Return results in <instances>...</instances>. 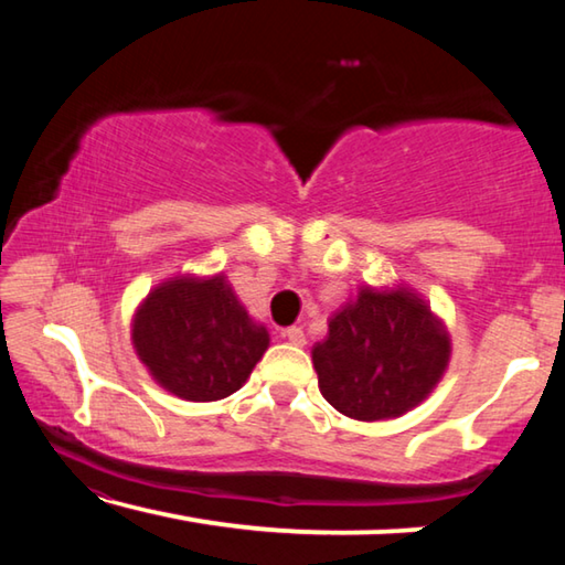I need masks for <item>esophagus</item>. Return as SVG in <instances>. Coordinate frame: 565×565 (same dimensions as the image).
I'll return each mask as SVG.
<instances>
[{"mask_svg":"<svg viewBox=\"0 0 565 565\" xmlns=\"http://www.w3.org/2000/svg\"><path fill=\"white\" fill-rule=\"evenodd\" d=\"M284 339L289 341V343H294V347H303V343H306V337H303V329L301 327L284 329Z\"/></svg>","mask_w":565,"mask_h":565,"instance_id":"obj_1","label":"esophagus"}]
</instances>
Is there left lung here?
I'll list each match as a JSON object with an SVG mask.
<instances>
[{
    "label": "left lung",
    "mask_w": 565,
    "mask_h": 565,
    "mask_svg": "<svg viewBox=\"0 0 565 565\" xmlns=\"http://www.w3.org/2000/svg\"><path fill=\"white\" fill-rule=\"evenodd\" d=\"M319 391L343 416L388 420L408 414L444 379L451 337L408 286H361L311 349Z\"/></svg>",
    "instance_id": "obj_1"
}]
</instances>
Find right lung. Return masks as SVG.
<instances>
[{"label":"right lung","instance_id":"right-lung-1","mask_svg":"<svg viewBox=\"0 0 565 565\" xmlns=\"http://www.w3.org/2000/svg\"><path fill=\"white\" fill-rule=\"evenodd\" d=\"M269 331L248 317L224 274L157 284L131 317V343L157 384L184 401H218L246 384Z\"/></svg>","mask_w":565,"mask_h":565}]
</instances>
